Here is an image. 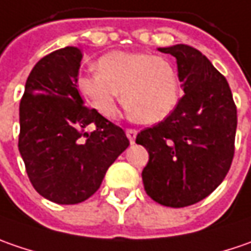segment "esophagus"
<instances>
[{
  "label": "esophagus",
  "instance_id": "esophagus-1",
  "mask_svg": "<svg viewBox=\"0 0 251 251\" xmlns=\"http://www.w3.org/2000/svg\"><path fill=\"white\" fill-rule=\"evenodd\" d=\"M136 135H137V130H135V129H126V136H127V139H129V142H130V143H133V142H135Z\"/></svg>",
  "mask_w": 251,
  "mask_h": 251
}]
</instances>
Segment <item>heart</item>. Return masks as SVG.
Wrapping results in <instances>:
<instances>
[{
	"instance_id": "obj_1",
	"label": "heart",
	"mask_w": 251,
	"mask_h": 251,
	"mask_svg": "<svg viewBox=\"0 0 251 251\" xmlns=\"http://www.w3.org/2000/svg\"><path fill=\"white\" fill-rule=\"evenodd\" d=\"M97 69L78 77L77 90L105 118L116 112L121 91L127 112L143 124L163 121L178 104V75L164 57L115 50L98 59Z\"/></svg>"
}]
</instances>
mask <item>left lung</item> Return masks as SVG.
<instances>
[{"label":"left lung","instance_id":"left-lung-1","mask_svg":"<svg viewBox=\"0 0 251 251\" xmlns=\"http://www.w3.org/2000/svg\"><path fill=\"white\" fill-rule=\"evenodd\" d=\"M157 50L176 57L184 95L164 121L137 133L136 143L149 153L142 180L153 201L182 208L206 198L230 169L236 105L226 78L200 50Z\"/></svg>","mask_w":251,"mask_h":251}]
</instances>
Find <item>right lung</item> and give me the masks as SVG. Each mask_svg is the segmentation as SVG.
Returning a JSON list of instances; mask_svg holds the SVG:
<instances>
[{"label": "right lung", "instance_id": "right-lung-1", "mask_svg": "<svg viewBox=\"0 0 251 251\" xmlns=\"http://www.w3.org/2000/svg\"><path fill=\"white\" fill-rule=\"evenodd\" d=\"M81 49L67 46L32 69L19 105V153L39 194L74 205L100 188L105 173L129 146L122 127L84 106L77 90ZM93 123L91 134L85 127Z\"/></svg>", "mask_w": 251, "mask_h": 251}]
</instances>
